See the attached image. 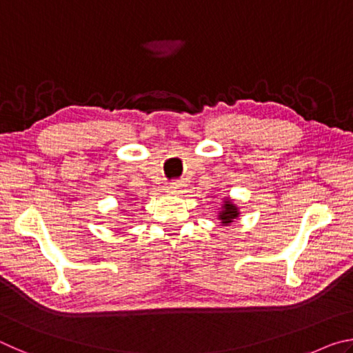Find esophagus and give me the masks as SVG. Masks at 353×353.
Returning a JSON list of instances; mask_svg holds the SVG:
<instances>
[{"label":"esophagus","instance_id":"1","mask_svg":"<svg viewBox=\"0 0 353 353\" xmlns=\"http://www.w3.org/2000/svg\"><path fill=\"white\" fill-rule=\"evenodd\" d=\"M183 188H185V183L182 181H172L168 183V187H166L168 193H171V194H181Z\"/></svg>","mask_w":353,"mask_h":353}]
</instances>
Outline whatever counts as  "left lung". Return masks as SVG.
Wrapping results in <instances>:
<instances>
[{
  "label": "left lung",
  "instance_id": "obj_1",
  "mask_svg": "<svg viewBox=\"0 0 353 353\" xmlns=\"http://www.w3.org/2000/svg\"><path fill=\"white\" fill-rule=\"evenodd\" d=\"M238 216H240L238 207L230 199H224V204L221 207V212L218 214V218L221 219L223 225H229L230 223H234V219H236Z\"/></svg>",
  "mask_w": 353,
  "mask_h": 353
}]
</instances>
